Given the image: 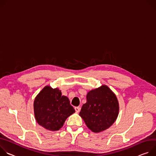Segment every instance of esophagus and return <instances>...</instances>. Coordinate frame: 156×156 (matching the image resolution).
Segmentation results:
<instances>
[{"instance_id":"34e87169","label":"esophagus","mask_w":156,"mask_h":156,"mask_svg":"<svg viewBox=\"0 0 156 156\" xmlns=\"http://www.w3.org/2000/svg\"><path fill=\"white\" fill-rule=\"evenodd\" d=\"M75 110L76 112H79L80 111V107H75Z\"/></svg>"}]
</instances>
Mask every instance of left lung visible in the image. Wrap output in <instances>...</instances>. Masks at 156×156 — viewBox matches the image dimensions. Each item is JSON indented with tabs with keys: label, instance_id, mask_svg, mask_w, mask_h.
Instances as JSON below:
<instances>
[{
	"label": "left lung",
	"instance_id": "left-lung-1",
	"mask_svg": "<svg viewBox=\"0 0 156 156\" xmlns=\"http://www.w3.org/2000/svg\"><path fill=\"white\" fill-rule=\"evenodd\" d=\"M118 112L116 95L107 85H102L87 94V102L82 105L79 115L91 131L99 133L113 125Z\"/></svg>",
	"mask_w": 156,
	"mask_h": 156
}]
</instances>
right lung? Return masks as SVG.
<instances>
[{"label": "right lung", "mask_w": 156, "mask_h": 156, "mask_svg": "<svg viewBox=\"0 0 156 156\" xmlns=\"http://www.w3.org/2000/svg\"><path fill=\"white\" fill-rule=\"evenodd\" d=\"M34 112L40 125L50 131H58L75 110L58 88L46 86L34 99Z\"/></svg>", "instance_id": "obj_1"}]
</instances>
